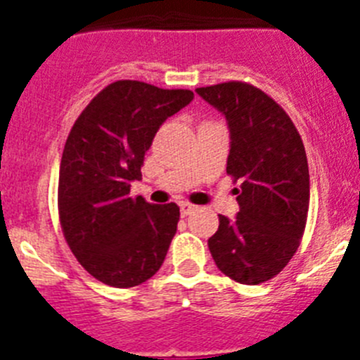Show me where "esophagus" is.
<instances>
[{"label": "esophagus", "mask_w": 360, "mask_h": 360, "mask_svg": "<svg viewBox=\"0 0 360 360\" xmlns=\"http://www.w3.org/2000/svg\"><path fill=\"white\" fill-rule=\"evenodd\" d=\"M195 211H196V205H193V203L189 202H180V212H182V216H187Z\"/></svg>", "instance_id": "obj_1"}]
</instances>
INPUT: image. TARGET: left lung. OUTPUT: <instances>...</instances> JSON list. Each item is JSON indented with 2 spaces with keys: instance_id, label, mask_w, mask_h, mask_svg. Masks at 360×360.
<instances>
[{
  "instance_id": "left-lung-1",
  "label": "left lung",
  "mask_w": 360,
  "mask_h": 360,
  "mask_svg": "<svg viewBox=\"0 0 360 360\" xmlns=\"http://www.w3.org/2000/svg\"><path fill=\"white\" fill-rule=\"evenodd\" d=\"M231 129L227 174L240 203L236 219L219 214L207 245L216 266L243 285L278 276L307 227L310 174L297 128L274 98L241 81L196 88Z\"/></svg>"
}]
</instances>
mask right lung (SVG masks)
Returning <instances> with one entry per match:
<instances>
[{"label":"right lung","instance_id":"obj_1","mask_svg":"<svg viewBox=\"0 0 360 360\" xmlns=\"http://www.w3.org/2000/svg\"><path fill=\"white\" fill-rule=\"evenodd\" d=\"M193 97L191 90L115 81L70 129L59 167V221L73 256L104 285L136 287L164 263L180 209L131 198L129 187L142 178L158 128Z\"/></svg>","mask_w":360,"mask_h":360}]
</instances>
